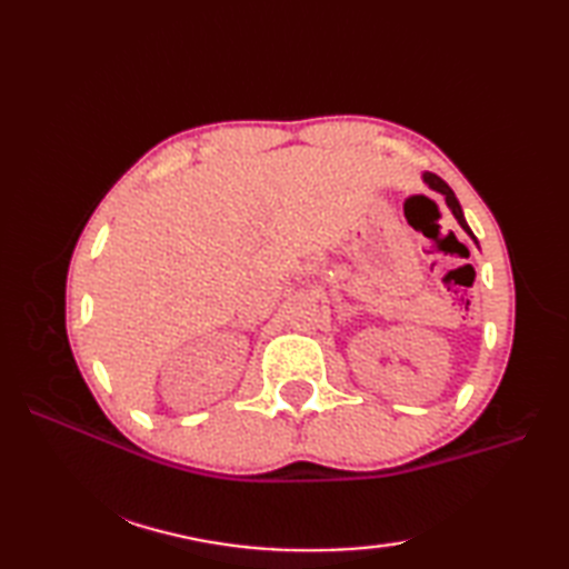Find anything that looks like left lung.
Returning <instances> with one entry per match:
<instances>
[{"label":"left lung","mask_w":569,"mask_h":569,"mask_svg":"<svg viewBox=\"0 0 569 569\" xmlns=\"http://www.w3.org/2000/svg\"><path fill=\"white\" fill-rule=\"evenodd\" d=\"M422 178H426V183L432 188V190H438V192H442V196H445V200H447V204H450V210H452V214L457 217V222L459 224H462V229H465V232L471 237V239H475V234H471V229L467 227V222H465V214H462V208H459V202H457V198H455V192H452V188L450 186H447L445 183V180L440 178V176H435V173H426V176H422Z\"/></svg>","instance_id":"obj_1"}]
</instances>
